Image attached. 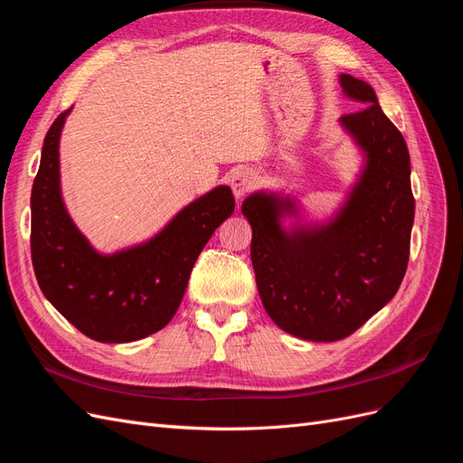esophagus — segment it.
Masks as SVG:
<instances>
[{"label":"esophagus","instance_id":"esophagus-1","mask_svg":"<svg viewBox=\"0 0 463 463\" xmlns=\"http://www.w3.org/2000/svg\"><path fill=\"white\" fill-rule=\"evenodd\" d=\"M257 184L259 175L255 170H250V167H240V170H235L230 177V185L233 189L235 199H241L243 194L249 193Z\"/></svg>","mask_w":463,"mask_h":463}]
</instances>
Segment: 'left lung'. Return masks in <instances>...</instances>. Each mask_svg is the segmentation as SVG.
<instances>
[{
    "instance_id": "1",
    "label": "left lung",
    "mask_w": 463,
    "mask_h": 463,
    "mask_svg": "<svg viewBox=\"0 0 463 463\" xmlns=\"http://www.w3.org/2000/svg\"><path fill=\"white\" fill-rule=\"evenodd\" d=\"M340 85L361 106L340 123L365 156L340 213L318 226L298 222L286 230L284 216H299L293 199L259 191L241 204L253 230L250 260L266 313L288 334L311 342L345 338L396 296L415 216L402 133L369 82L342 73Z\"/></svg>"
}]
</instances>
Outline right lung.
<instances>
[{"instance_id":"obj_1","label":"right lung","mask_w":463,"mask_h":463,"mask_svg":"<svg viewBox=\"0 0 463 463\" xmlns=\"http://www.w3.org/2000/svg\"><path fill=\"white\" fill-rule=\"evenodd\" d=\"M65 109L46 133L31 194V253L38 286L71 325L102 344L162 330L179 309L194 260L228 220L235 199L220 185L193 201L152 240L102 255L79 232L61 199L60 137Z\"/></svg>"}]
</instances>
